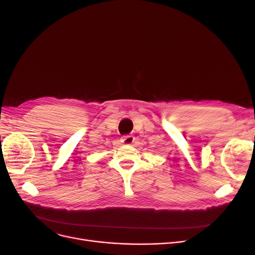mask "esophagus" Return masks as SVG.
I'll list each match as a JSON object with an SVG mask.
<instances>
[{
  "mask_svg": "<svg viewBox=\"0 0 255 255\" xmlns=\"http://www.w3.org/2000/svg\"><path fill=\"white\" fill-rule=\"evenodd\" d=\"M133 141H134V137L132 135H126L122 137V142L125 144H131Z\"/></svg>",
  "mask_w": 255,
  "mask_h": 255,
  "instance_id": "1",
  "label": "esophagus"
}]
</instances>
